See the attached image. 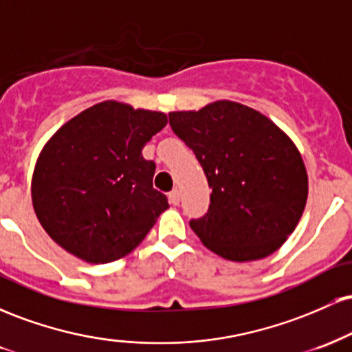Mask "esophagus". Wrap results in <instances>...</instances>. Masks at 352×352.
<instances>
[{
	"instance_id": "obj_1",
	"label": "esophagus",
	"mask_w": 352,
	"mask_h": 352,
	"mask_svg": "<svg viewBox=\"0 0 352 352\" xmlns=\"http://www.w3.org/2000/svg\"><path fill=\"white\" fill-rule=\"evenodd\" d=\"M168 200H170L172 205H179L180 204V192L179 190H172L170 193H168Z\"/></svg>"
}]
</instances>
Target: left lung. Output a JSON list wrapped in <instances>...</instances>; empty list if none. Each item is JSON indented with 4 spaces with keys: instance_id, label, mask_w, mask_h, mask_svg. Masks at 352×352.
Wrapping results in <instances>:
<instances>
[{
    "instance_id": "1",
    "label": "left lung",
    "mask_w": 352,
    "mask_h": 352,
    "mask_svg": "<svg viewBox=\"0 0 352 352\" xmlns=\"http://www.w3.org/2000/svg\"><path fill=\"white\" fill-rule=\"evenodd\" d=\"M168 119L212 187L207 215L190 221L201 243L232 261L276 252L308 200V173L293 140L261 112L233 100L170 112Z\"/></svg>"
}]
</instances>
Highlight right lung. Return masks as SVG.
<instances>
[{"mask_svg":"<svg viewBox=\"0 0 352 352\" xmlns=\"http://www.w3.org/2000/svg\"><path fill=\"white\" fill-rule=\"evenodd\" d=\"M167 114L119 100L94 104L67 120L36 160L31 199L41 227L87 263L124 258L168 208L153 188L155 164L144 145Z\"/></svg>","mask_w":352,"mask_h":352,"instance_id":"1","label":"right lung"}]
</instances>
